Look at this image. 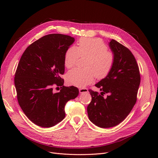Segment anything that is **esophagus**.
I'll use <instances>...</instances> for the list:
<instances>
[{"mask_svg": "<svg viewBox=\"0 0 158 158\" xmlns=\"http://www.w3.org/2000/svg\"><path fill=\"white\" fill-rule=\"evenodd\" d=\"M79 93L80 94H83V93H87L88 92V89L85 88H81L79 89Z\"/></svg>", "mask_w": 158, "mask_h": 158, "instance_id": "esophagus-1", "label": "esophagus"}]
</instances>
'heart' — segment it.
Listing matches in <instances>:
<instances>
[{
  "mask_svg": "<svg viewBox=\"0 0 158 158\" xmlns=\"http://www.w3.org/2000/svg\"><path fill=\"white\" fill-rule=\"evenodd\" d=\"M104 41L98 38H83L79 40L77 47H69L64 54V62L66 68L73 67L81 57H87L86 69H74L66 74V80L70 85L84 87L92 83L95 76L101 79L106 77L114 64L113 52L107 50Z\"/></svg>",
  "mask_w": 158,
  "mask_h": 158,
  "instance_id": "heart-1",
  "label": "heart"
}]
</instances>
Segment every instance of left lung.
I'll return each mask as SVG.
<instances>
[{"instance_id": "1", "label": "left lung", "mask_w": 158, "mask_h": 158, "mask_svg": "<svg viewBox=\"0 0 158 158\" xmlns=\"http://www.w3.org/2000/svg\"><path fill=\"white\" fill-rule=\"evenodd\" d=\"M114 64L107 76L95 85L100 94L89 89L92 101L87 107L89 120L101 128L117 126L125 119L136 102L140 74L135 56L114 40L109 42ZM108 94L106 98L103 94Z\"/></svg>"}]
</instances>
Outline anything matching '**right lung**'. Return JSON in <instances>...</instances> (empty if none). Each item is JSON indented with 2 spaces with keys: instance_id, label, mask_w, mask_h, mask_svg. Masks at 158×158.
Segmentation results:
<instances>
[{
  "instance_id": "1",
  "label": "right lung",
  "mask_w": 158,
  "mask_h": 158,
  "mask_svg": "<svg viewBox=\"0 0 158 158\" xmlns=\"http://www.w3.org/2000/svg\"><path fill=\"white\" fill-rule=\"evenodd\" d=\"M75 39L51 34L31 44L23 53L15 76V85L21 109L36 125L51 127L65 117L64 106L79 95L75 86H63L64 54ZM62 85L54 93L52 86Z\"/></svg>"
}]
</instances>
